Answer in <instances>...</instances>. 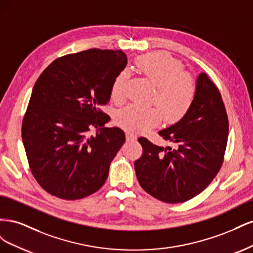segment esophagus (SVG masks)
Wrapping results in <instances>:
<instances>
[{
	"mask_svg": "<svg viewBox=\"0 0 253 253\" xmlns=\"http://www.w3.org/2000/svg\"><path fill=\"white\" fill-rule=\"evenodd\" d=\"M126 137L127 141H135L137 139V136L131 132H126Z\"/></svg>",
	"mask_w": 253,
	"mask_h": 253,
	"instance_id": "34e87169",
	"label": "esophagus"
}]
</instances>
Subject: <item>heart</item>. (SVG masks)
I'll return each mask as SVG.
<instances>
[{
	"label": "heart",
	"mask_w": 253,
	"mask_h": 253,
	"mask_svg": "<svg viewBox=\"0 0 253 253\" xmlns=\"http://www.w3.org/2000/svg\"><path fill=\"white\" fill-rule=\"evenodd\" d=\"M140 73L156 87L153 102L160 108L167 122L179 120L190 109L195 97L196 86L192 76L182 72V65L173 57L164 52H153L137 59ZM127 83L126 72H121L114 79L111 98L122 102L126 98ZM157 108H141L129 104L117 114V122L127 131L140 133L158 126L163 114Z\"/></svg>",
	"instance_id": "b5f03b06"
}]
</instances>
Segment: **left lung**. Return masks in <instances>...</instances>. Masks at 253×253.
<instances>
[{
    "label": "left lung",
    "mask_w": 253,
    "mask_h": 253,
    "mask_svg": "<svg viewBox=\"0 0 253 253\" xmlns=\"http://www.w3.org/2000/svg\"><path fill=\"white\" fill-rule=\"evenodd\" d=\"M195 86L187 113L158 132L177 147H158L138 138L143 153L134 164L137 179L145 192L168 204L187 202L200 194L223 164L229 131L223 99L205 73L197 76Z\"/></svg>",
    "instance_id": "8db88e82"
}]
</instances>
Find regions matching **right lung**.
<instances>
[{
    "mask_svg": "<svg viewBox=\"0 0 253 253\" xmlns=\"http://www.w3.org/2000/svg\"><path fill=\"white\" fill-rule=\"evenodd\" d=\"M126 64L124 51L93 48L55 60L38 78L22 140L33 175L49 194L80 200L104 185L126 134L104 126L111 118L100 106Z\"/></svg>",
    "mask_w": 253,
    "mask_h": 253,
    "instance_id": "obj_1",
    "label": "right lung"
}]
</instances>
